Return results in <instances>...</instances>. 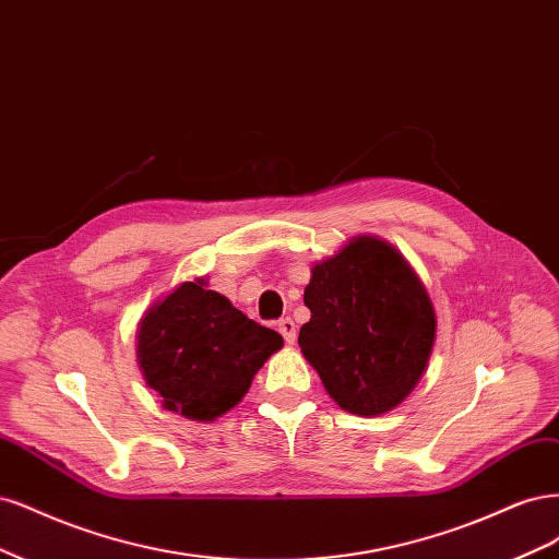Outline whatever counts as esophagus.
Segmentation results:
<instances>
[{"instance_id":"1","label":"esophagus","mask_w":559,"mask_h":559,"mask_svg":"<svg viewBox=\"0 0 559 559\" xmlns=\"http://www.w3.org/2000/svg\"><path fill=\"white\" fill-rule=\"evenodd\" d=\"M278 332L283 334V338L287 341V344H295V338H297V325L293 322V318H281V320H278Z\"/></svg>"}]
</instances>
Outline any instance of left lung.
<instances>
[{
	"label": "left lung",
	"mask_w": 559,
	"mask_h": 559,
	"mask_svg": "<svg viewBox=\"0 0 559 559\" xmlns=\"http://www.w3.org/2000/svg\"><path fill=\"white\" fill-rule=\"evenodd\" d=\"M304 304L311 320L299 330L301 353L341 408L381 416L418 385L437 318L423 283L392 246L353 239L313 266Z\"/></svg>",
	"instance_id": "8db88e82"
}]
</instances>
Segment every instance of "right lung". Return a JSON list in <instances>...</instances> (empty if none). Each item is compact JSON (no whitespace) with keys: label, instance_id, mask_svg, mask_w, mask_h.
Instances as JSON below:
<instances>
[{"label":"right lung","instance_id":"add662e5","mask_svg":"<svg viewBox=\"0 0 559 559\" xmlns=\"http://www.w3.org/2000/svg\"><path fill=\"white\" fill-rule=\"evenodd\" d=\"M139 365L169 411L213 420L241 402L283 336L234 309L227 297L188 281L139 325Z\"/></svg>","mask_w":559,"mask_h":559}]
</instances>
